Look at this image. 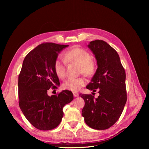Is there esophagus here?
Returning a JSON list of instances; mask_svg holds the SVG:
<instances>
[{"mask_svg":"<svg viewBox=\"0 0 149 149\" xmlns=\"http://www.w3.org/2000/svg\"><path fill=\"white\" fill-rule=\"evenodd\" d=\"M73 94L74 97H77L78 96V94H79L78 93H76V92H73Z\"/></svg>","mask_w":149,"mask_h":149,"instance_id":"34e87169","label":"esophagus"}]
</instances>
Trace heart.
I'll list each match as a JSON object with an SVG mask.
<instances>
[{"instance_id": "obj_1", "label": "heart", "mask_w": 149, "mask_h": 149, "mask_svg": "<svg viewBox=\"0 0 149 149\" xmlns=\"http://www.w3.org/2000/svg\"><path fill=\"white\" fill-rule=\"evenodd\" d=\"M67 62L76 63L81 66V72L87 75H91L95 71V64L91 60V55L84 49L74 48L67 51L64 57L58 56L55 61L54 69L59 78H63L66 74ZM86 84V79L83 77L70 78L63 84L64 89L71 91H78Z\"/></svg>"}]
</instances>
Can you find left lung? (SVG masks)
Masks as SVG:
<instances>
[{
	"label": "left lung",
	"mask_w": 149,
	"mask_h": 149,
	"mask_svg": "<svg viewBox=\"0 0 149 149\" xmlns=\"http://www.w3.org/2000/svg\"><path fill=\"white\" fill-rule=\"evenodd\" d=\"M88 47L95 56L97 68L86 88L93 92L97 89L100 96L80 94L85 103L82 116L90 127L104 130L119 119L127 101L125 73L118 53L106 42L94 40Z\"/></svg>",
	"instance_id": "obj_1"
}]
</instances>
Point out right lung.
<instances>
[{"label":"right lung","mask_w":149,"mask_h":149,"mask_svg":"<svg viewBox=\"0 0 149 149\" xmlns=\"http://www.w3.org/2000/svg\"><path fill=\"white\" fill-rule=\"evenodd\" d=\"M69 45L42 43L25 58L19 76V106L31 125L39 130L56 127L63 117V108L73 100V94L64 90L58 95L48 96L52 87L56 89L60 81L54 64L59 54Z\"/></svg>","instance_id":"obj_1"}]
</instances>
